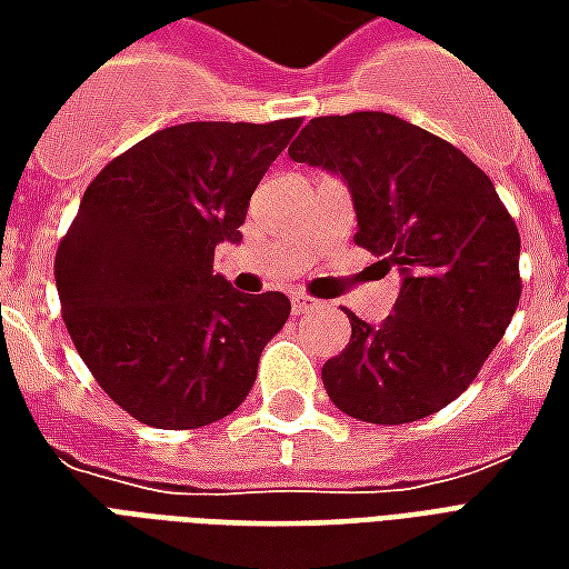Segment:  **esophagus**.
<instances>
[{
	"instance_id": "1",
	"label": "esophagus",
	"mask_w": 569,
	"mask_h": 569,
	"mask_svg": "<svg viewBox=\"0 0 569 569\" xmlns=\"http://www.w3.org/2000/svg\"><path fill=\"white\" fill-rule=\"evenodd\" d=\"M320 308H322L320 301L305 296V292H296V296H292V310H296V313H313V310H320Z\"/></svg>"
}]
</instances>
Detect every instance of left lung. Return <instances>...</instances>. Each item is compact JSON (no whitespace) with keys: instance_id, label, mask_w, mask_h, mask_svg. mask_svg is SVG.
Wrapping results in <instances>:
<instances>
[{"instance_id":"obj_1","label":"left lung","mask_w":569,"mask_h":569,"mask_svg":"<svg viewBox=\"0 0 569 569\" xmlns=\"http://www.w3.org/2000/svg\"><path fill=\"white\" fill-rule=\"evenodd\" d=\"M289 158L345 176L357 247L399 268L393 313L322 366L326 393L366 423H411L453 402L509 329L518 224L488 173L436 133L387 112L310 118Z\"/></svg>"}]
</instances>
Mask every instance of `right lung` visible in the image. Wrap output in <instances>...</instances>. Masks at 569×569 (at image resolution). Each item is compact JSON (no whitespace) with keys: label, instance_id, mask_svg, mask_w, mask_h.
<instances>
[{"label":"right lung","instance_id":"right-lung-1","mask_svg":"<svg viewBox=\"0 0 569 569\" xmlns=\"http://www.w3.org/2000/svg\"><path fill=\"white\" fill-rule=\"evenodd\" d=\"M298 128L301 118L163 128L84 188L57 247V296L79 357L130 418L198 429L252 390L292 305L283 292L240 296L212 256L243 237L249 198Z\"/></svg>","mask_w":569,"mask_h":569}]
</instances>
